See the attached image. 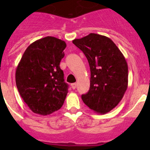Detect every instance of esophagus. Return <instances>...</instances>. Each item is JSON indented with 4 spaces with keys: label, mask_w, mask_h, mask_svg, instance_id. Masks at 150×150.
Here are the masks:
<instances>
[{
    "label": "esophagus",
    "mask_w": 150,
    "mask_h": 150,
    "mask_svg": "<svg viewBox=\"0 0 150 150\" xmlns=\"http://www.w3.org/2000/svg\"><path fill=\"white\" fill-rule=\"evenodd\" d=\"M71 87H72L73 89H75L76 88V83H72L71 84Z\"/></svg>",
    "instance_id": "34e87169"
}]
</instances>
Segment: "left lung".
<instances>
[{"instance_id":"obj_1","label":"left lung","mask_w":150,"mask_h":150,"mask_svg":"<svg viewBox=\"0 0 150 150\" xmlns=\"http://www.w3.org/2000/svg\"><path fill=\"white\" fill-rule=\"evenodd\" d=\"M73 43L83 51L89 64L90 88L82 100L100 114L118 105L128 88V64L112 40L91 33Z\"/></svg>"}]
</instances>
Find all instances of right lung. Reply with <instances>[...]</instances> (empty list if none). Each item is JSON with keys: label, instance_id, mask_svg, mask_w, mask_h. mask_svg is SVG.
Instances as JSON below:
<instances>
[{"label": "right lung", "instance_id": "obj_1", "mask_svg": "<svg viewBox=\"0 0 150 150\" xmlns=\"http://www.w3.org/2000/svg\"><path fill=\"white\" fill-rule=\"evenodd\" d=\"M64 41L46 37L28 46L16 71V83L30 110L50 115L63 105L68 91L60 68L64 56Z\"/></svg>", "mask_w": 150, "mask_h": 150}]
</instances>
